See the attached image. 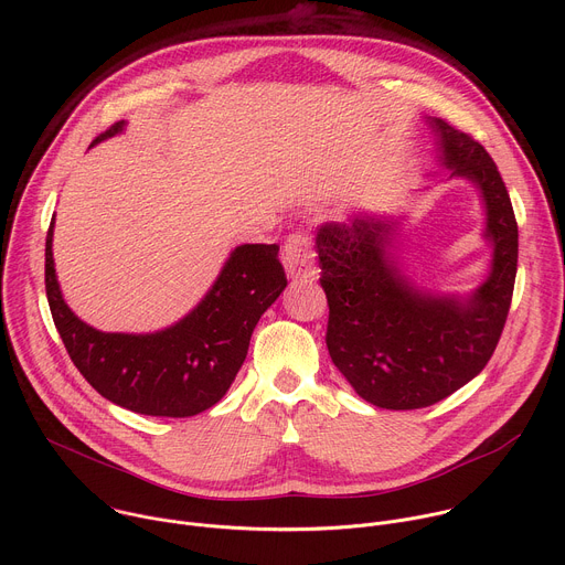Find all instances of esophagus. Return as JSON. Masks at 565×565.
<instances>
[{
  "label": "esophagus",
  "instance_id": "obj_1",
  "mask_svg": "<svg viewBox=\"0 0 565 565\" xmlns=\"http://www.w3.org/2000/svg\"><path fill=\"white\" fill-rule=\"evenodd\" d=\"M284 264L290 277L312 279L315 277V253L310 248V238L303 232H295L286 238Z\"/></svg>",
  "mask_w": 565,
  "mask_h": 565
}]
</instances>
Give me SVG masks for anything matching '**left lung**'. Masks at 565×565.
<instances>
[{
  "label": "left lung",
  "instance_id": "8db88e82",
  "mask_svg": "<svg viewBox=\"0 0 565 565\" xmlns=\"http://www.w3.org/2000/svg\"><path fill=\"white\" fill-rule=\"evenodd\" d=\"M434 127L445 166L480 188L494 244L490 279L465 303L420 295L399 277L386 255V221L355 216L317 234L331 360L360 397L395 412L436 405L486 369L516 279L519 225L497 163L469 134L440 118Z\"/></svg>",
  "mask_w": 565,
  "mask_h": 565
}]
</instances>
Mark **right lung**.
<instances>
[{
    "instance_id": "add662e5",
    "label": "right lung",
    "mask_w": 565,
    "mask_h": 565,
    "mask_svg": "<svg viewBox=\"0 0 565 565\" xmlns=\"http://www.w3.org/2000/svg\"><path fill=\"white\" fill-rule=\"evenodd\" d=\"M114 122L94 142L122 129ZM46 232L44 284L55 329L85 380L114 405L142 416L190 418L225 395L244 364L259 317L288 279L277 244L238 246L205 299L177 327L151 335L100 333L64 303Z\"/></svg>"
}]
</instances>
